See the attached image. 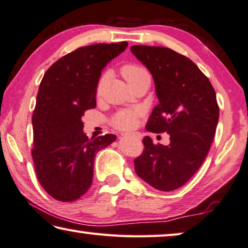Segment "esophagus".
<instances>
[{
    "mask_svg": "<svg viewBox=\"0 0 248 248\" xmlns=\"http://www.w3.org/2000/svg\"><path fill=\"white\" fill-rule=\"evenodd\" d=\"M122 136L123 137H127V136H134V134L132 135V134H128V133H122ZM136 137V136H135Z\"/></svg>",
    "mask_w": 248,
    "mask_h": 248,
    "instance_id": "1",
    "label": "esophagus"
}]
</instances>
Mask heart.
Wrapping results in <instances>:
<instances>
[{
  "label": "heart",
  "instance_id": "b5f03b06",
  "mask_svg": "<svg viewBox=\"0 0 248 248\" xmlns=\"http://www.w3.org/2000/svg\"><path fill=\"white\" fill-rule=\"evenodd\" d=\"M122 75L127 81L128 83H131L132 81L140 78V77L148 75L146 70L143 68L139 66H134V64H127V66H124L122 68ZM105 79H107V76H102L99 80V83H97L96 92L97 94H100V92L102 91L103 86L105 83ZM112 123L115 127L121 128V129H128L132 128L136 123V112L131 111V109H124V111H120L116 113L113 117Z\"/></svg>",
  "mask_w": 248,
  "mask_h": 248
}]
</instances>
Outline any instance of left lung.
<instances>
[{"mask_svg": "<svg viewBox=\"0 0 248 248\" xmlns=\"http://www.w3.org/2000/svg\"><path fill=\"white\" fill-rule=\"evenodd\" d=\"M131 51L152 74L159 101L146 127L170 135L168 146L145 137L135 171L155 189L172 191L191 179L210 151L218 122L216 91L196 63L169 48L135 45Z\"/></svg>", "mask_w": 248, "mask_h": 248, "instance_id": "8db88e82", "label": "left lung"}]
</instances>
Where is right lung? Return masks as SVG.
I'll return each instance as SVG.
<instances>
[{
  "label": "right lung",
  "mask_w": 248,
  "mask_h": 248,
  "mask_svg": "<svg viewBox=\"0 0 248 248\" xmlns=\"http://www.w3.org/2000/svg\"><path fill=\"white\" fill-rule=\"evenodd\" d=\"M127 45L80 47L44 75L31 117V156L40 185L56 200L70 202L83 196L92 184L96 153L116 140L113 134L89 139L82 116L96 107L101 72Z\"/></svg>",
  "instance_id": "1"
}]
</instances>
